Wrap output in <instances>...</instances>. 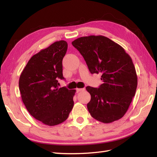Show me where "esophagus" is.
<instances>
[{
	"mask_svg": "<svg viewBox=\"0 0 157 157\" xmlns=\"http://www.w3.org/2000/svg\"><path fill=\"white\" fill-rule=\"evenodd\" d=\"M83 90H84V88H77V89H76L77 92H82V91H83Z\"/></svg>",
	"mask_w": 157,
	"mask_h": 157,
	"instance_id": "esophagus-1",
	"label": "esophagus"
}]
</instances>
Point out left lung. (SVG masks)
<instances>
[{
	"label": "left lung",
	"mask_w": 157,
	"mask_h": 157,
	"mask_svg": "<svg viewBox=\"0 0 157 157\" xmlns=\"http://www.w3.org/2000/svg\"><path fill=\"white\" fill-rule=\"evenodd\" d=\"M72 44L83 56L90 73L101 74L99 88L86 87L91 95L87 105L91 116L104 123L122 118L138 85L132 58L122 46L103 36L80 37Z\"/></svg>",
	"instance_id": "8db88e82"
}]
</instances>
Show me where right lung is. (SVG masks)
Here are the masks:
<instances>
[{"instance_id": "add662e5", "label": "right lung", "mask_w": 157, "mask_h": 157, "mask_svg": "<svg viewBox=\"0 0 157 157\" xmlns=\"http://www.w3.org/2000/svg\"><path fill=\"white\" fill-rule=\"evenodd\" d=\"M67 43L59 40L33 55L22 71L19 88L22 101L32 116L49 126L64 122L73 107L75 90L59 88L62 61Z\"/></svg>"}]
</instances>
